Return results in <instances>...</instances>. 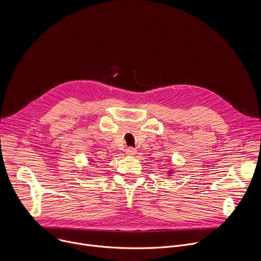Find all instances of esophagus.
I'll list each match as a JSON object with an SVG mask.
<instances>
[{"label":"esophagus","instance_id":"obj_1","mask_svg":"<svg viewBox=\"0 0 261 261\" xmlns=\"http://www.w3.org/2000/svg\"><path fill=\"white\" fill-rule=\"evenodd\" d=\"M126 154L127 155H129V156H133V155H135L136 154V150L135 148H133V147H127L126 148Z\"/></svg>","mask_w":261,"mask_h":261}]
</instances>
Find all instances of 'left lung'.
Returning <instances> with one entry per match:
<instances>
[{
    "label": "left lung",
    "mask_w": 261,
    "mask_h": 261,
    "mask_svg": "<svg viewBox=\"0 0 261 261\" xmlns=\"http://www.w3.org/2000/svg\"><path fill=\"white\" fill-rule=\"evenodd\" d=\"M173 172H174V169H170V170L168 171V176H172Z\"/></svg>",
    "instance_id": "8db88e82"
}]
</instances>
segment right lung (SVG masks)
Wrapping results in <instances>:
<instances>
[{
	"instance_id": "1",
	"label": "right lung",
	"mask_w": 261,
	"mask_h": 261,
	"mask_svg": "<svg viewBox=\"0 0 261 261\" xmlns=\"http://www.w3.org/2000/svg\"><path fill=\"white\" fill-rule=\"evenodd\" d=\"M92 161V160H91ZM91 163H93V162H90V165H91Z\"/></svg>"
}]
</instances>
